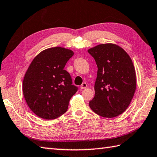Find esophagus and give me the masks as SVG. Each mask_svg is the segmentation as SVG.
<instances>
[{"mask_svg": "<svg viewBox=\"0 0 157 157\" xmlns=\"http://www.w3.org/2000/svg\"><path fill=\"white\" fill-rule=\"evenodd\" d=\"M87 83H82V84L81 85V86H80V88H81L82 90H83V89H85V88H86V87H87Z\"/></svg>", "mask_w": 157, "mask_h": 157, "instance_id": "esophagus-1", "label": "esophagus"}]
</instances>
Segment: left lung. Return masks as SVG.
I'll list each match as a JSON object with an SVG mask.
<instances>
[{
    "instance_id": "8db88e82",
    "label": "left lung",
    "mask_w": 157,
    "mask_h": 157,
    "mask_svg": "<svg viewBox=\"0 0 157 157\" xmlns=\"http://www.w3.org/2000/svg\"><path fill=\"white\" fill-rule=\"evenodd\" d=\"M98 67L95 96L90 107L100 116L114 118L122 114L131 102L136 87L132 59L124 50L112 43L87 50Z\"/></svg>"
}]
</instances>
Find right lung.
Listing matches in <instances>:
<instances>
[{
  "mask_svg": "<svg viewBox=\"0 0 157 157\" xmlns=\"http://www.w3.org/2000/svg\"><path fill=\"white\" fill-rule=\"evenodd\" d=\"M73 56L70 49L52 47L39 53L29 65L23 93L29 108L39 117L56 119L67 110L69 101L78 90L64 70Z\"/></svg>",
  "mask_w": 157,
  "mask_h": 157,
  "instance_id": "1",
  "label": "right lung"
}]
</instances>
